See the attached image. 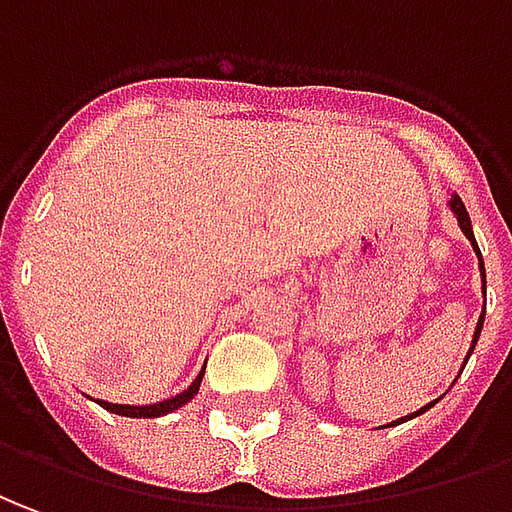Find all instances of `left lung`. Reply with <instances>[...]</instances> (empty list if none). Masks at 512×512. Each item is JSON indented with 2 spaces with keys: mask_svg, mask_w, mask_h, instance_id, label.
I'll return each mask as SVG.
<instances>
[{
  "mask_svg": "<svg viewBox=\"0 0 512 512\" xmlns=\"http://www.w3.org/2000/svg\"><path fill=\"white\" fill-rule=\"evenodd\" d=\"M449 206H451V211H454V217H457V222H460V228H463L465 239H468V242L474 245V250H477V256H479V273H482V290H485V264H482V253H479L477 239H474V231H471V220H468V211H465L463 200H460V197H457V195L451 197ZM482 320H485V317H479L477 331H474V345H477L479 331H482ZM471 351H474V348H471ZM429 407H435V401H432V404H426L424 410L412 412V415H407V418H401V421H393V426H396V424H404V421H410V418H415V415H421V412H426V410H429Z\"/></svg>",
  "mask_w": 512,
  "mask_h": 512,
  "instance_id": "1",
  "label": "left lung"
}]
</instances>
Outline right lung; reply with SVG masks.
<instances>
[{
  "mask_svg": "<svg viewBox=\"0 0 512 512\" xmlns=\"http://www.w3.org/2000/svg\"><path fill=\"white\" fill-rule=\"evenodd\" d=\"M200 382H203V373L197 376L195 382L189 384L186 390H183L181 396H172L167 401H158V404H150V407H130V404H108V401H97L100 407H105L108 412H116V415H128V418H158V415H167V412L178 410L183 407L189 398L195 396L197 390H200Z\"/></svg>",
  "mask_w": 512,
  "mask_h": 512,
  "instance_id": "right-lung-1",
  "label": "right lung"
}]
</instances>
